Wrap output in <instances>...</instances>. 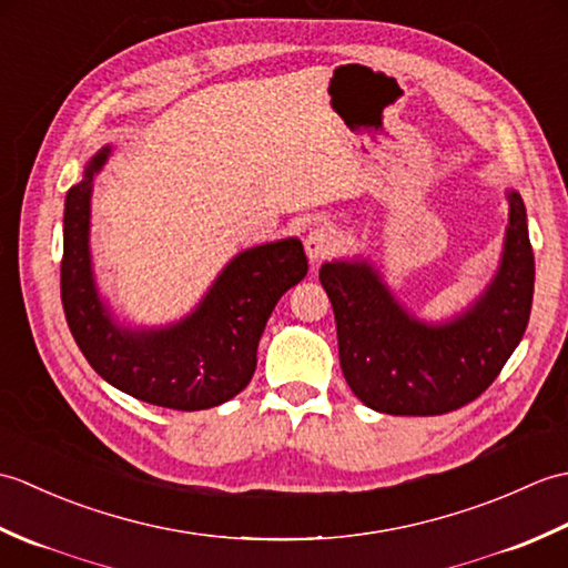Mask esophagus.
Instances as JSON below:
<instances>
[{
  "mask_svg": "<svg viewBox=\"0 0 568 568\" xmlns=\"http://www.w3.org/2000/svg\"><path fill=\"white\" fill-rule=\"evenodd\" d=\"M339 246V239H336V232L327 224H320L317 229H312L305 239V253L310 263H320L324 258H329L332 253Z\"/></svg>",
  "mask_w": 568,
  "mask_h": 568,
  "instance_id": "34e87169",
  "label": "esophagus"
}]
</instances>
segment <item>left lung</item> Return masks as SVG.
<instances>
[{
	"label": "left lung",
	"instance_id": "8db88e82",
	"mask_svg": "<svg viewBox=\"0 0 568 568\" xmlns=\"http://www.w3.org/2000/svg\"><path fill=\"white\" fill-rule=\"evenodd\" d=\"M498 271L458 315L427 322L409 312L381 268L358 253L322 263L348 388L385 415H444L476 400L520 344L535 293V256L520 192L508 190Z\"/></svg>",
	"mask_w": 568,
	"mask_h": 568
}]
</instances>
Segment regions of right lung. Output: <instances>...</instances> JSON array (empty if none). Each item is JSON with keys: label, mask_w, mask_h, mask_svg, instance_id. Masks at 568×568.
Wrapping results in <instances>:
<instances>
[{"label": "right lung", "mask_w": 568, "mask_h": 568, "mask_svg": "<svg viewBox=\"0 0 568 568\" xmlns=\"http://www.w3.org/2000/svg\"><path fill=\"white\" fill-rule=\"evenodd\" d=\"M112 155L102 146L65 195L60 297L80 352L100 376L136 400L183 409L216 407L246 388L273 307L307 275L297 236L239 251L185 317L139 327L100 293L90 248L94 180Z\"/></svg>", "instance_id": "add662e5"}]
</instances>
